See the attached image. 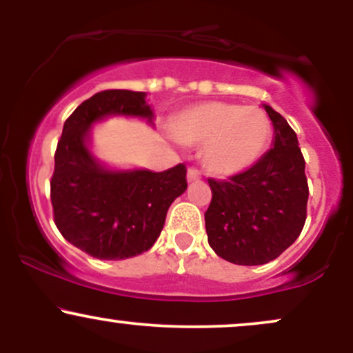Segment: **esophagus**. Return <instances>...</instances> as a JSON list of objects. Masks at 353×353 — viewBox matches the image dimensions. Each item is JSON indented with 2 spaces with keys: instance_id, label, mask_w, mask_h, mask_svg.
<instances>
[{
  "instance_id": "esophagus-1",
  "label": "esophagus",
  "mask_w": 353,
  "mask_h": 353,
  "mask_svg": "<svg viewBox=\"0 0 353 353\" xmlns=\"http://www.w3.org/2000/svg\"><path fill=\"white\" fill-rule=\"evenodd\" d=\"M201 179V172L197 171L196 168H189L188 169V182H194Z\"/></svg>"
}]
</instances>
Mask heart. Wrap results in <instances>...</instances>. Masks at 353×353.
<instances>
[{"label":"heart","mask_w":353,"mask_h":353,"mask_svg":"<svg viewBox=\"0 0 353 353\" xmlns=\"http://www.w3.org/2000/svg\"><path fill=\"white\" fill-rule=\"evenodd\" d=\"M174 137L184 144H204L205 168L217 176H234L257 163L272 125L261 108L208 101L176 117Z\"/></svg>","instance_id":"1"}]
</instances>
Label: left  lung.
<instances>
[{"label": "left lung", "mask_w": 353, "mask_h": 353, "mask_svg": "<svg viewBox=\"0 0 353 353\" xmlns=\"http://www.w3.org/2000/svg\"><path fill=\"white\" fill-rule=\"evenodd\" d=\"M272 148L252 168L229 181L209 179L205 210L209 245L237 265H262L290 247L305 224L309 188L297 136L269 104Z\"/></svg>", "instance_id": "1"}]
</instances>
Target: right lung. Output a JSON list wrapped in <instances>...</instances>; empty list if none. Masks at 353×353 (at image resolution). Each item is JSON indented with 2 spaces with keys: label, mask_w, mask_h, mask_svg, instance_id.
<instances>
[{
  "label": "right lung",
  "mask_w": 353,
  "mask_h": 353,
  "mask_svg": "<svg viewBox=\"0 0 353 353\" xmlns=\"http://www.w3.org/2000/svg\"><path fill=\"white\" fill-rule=\"evenodd\" d=\"M145 92L109 89L81 103L68 117L54 156L51 202L68 242L101 261H124L149 250L171 204L188 189L185 165L163 172L112 168L92 151V125L134 117L154 125Z\"/></svg>",
  "instance_id": "right-lung-1"
}]
</instances>
